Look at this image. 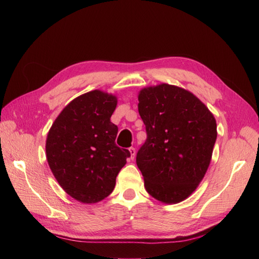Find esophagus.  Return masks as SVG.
I'll return each mask as SVG.
<instances>
[{"label": "esophagus", "instance_id": "esophagus-1", "mask_svg": "<svg viewBox=\"0 0 259 259\" xmlns=\"http://www.w3.org/2000/svg\"><path fill=\"white\" fill-rule=\"evenodd\" d=\"M129 152H130V159L131 160H134L135 156H136V149L134 147H131V148H129Z\"/></svg>", "mask_w": 259, "mask_h": 259}]
</instances>
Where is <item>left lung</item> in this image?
<instances>
[{"label": "left lung", "mask_w": 259, "mask_h": 259, "mask_svg": "<svg viewBox=\"0 0 259 259\" xmlns=\"http://www.w3.org/2000/svg\"><path fill=\"white\" fill-rule=\"evenodd\" d=\"M138 100L147 139L137 153V166L145 188L161 202L183 201L196 190L210 163L216 120L196 96L176 85L145 88Z\"/></svg>", "instance_id": "8db88e82"}]
</instances>
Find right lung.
<instances>
[{"mask_svg": "<svg viewBox=\"0 0 259 259\" xmlns=\"http://www.w3.org/2000/svg\"><path fill=\"white\" fill-rule=\"evenodd\" d=\"M117 98L87 92L65 107L48 134L46 151L51 171L63 190L83 203L111 194L130 152L115 145L118 126L110 118Z\"/></svg>", "mask_w": 259, "mask_h": 259, "instance_id": "add662e5", "label": "right lung"}]
</instances>
